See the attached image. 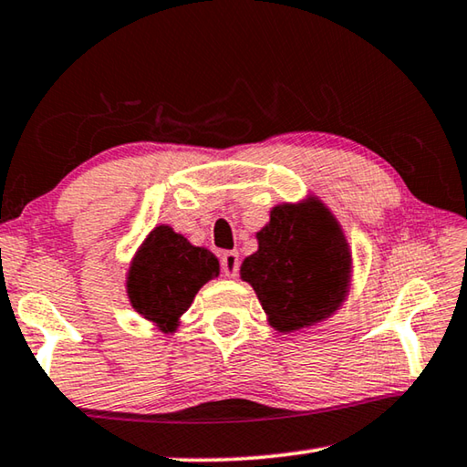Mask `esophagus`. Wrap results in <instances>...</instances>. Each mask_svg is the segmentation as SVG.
Instances as JSON below:
<instances>
[{"mask_svg":"<svg viewBox=\"0 0 467 467\" xmlns=\"http://www.w3.org/2000/svg\"><path fill=\"white\" fill-rule=\"evenodd\" d=\"M239 255L234 251H224L223 257H220V267H223V274L226 278H234L239 274Z\"/></svg>","mask_w":467,"mask_h":467,"instance_id":"34e87169","label":"esophagus"}]
</instances>
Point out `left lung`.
I'll return each instance as SVG.
<instances>
[{"mask_svg":"<svg viewBox=\"0 0 467 467\" xmlns=\"http://www.w3.org/2000/svg\"><path fill=\"white\" fill-rule=\"evenodd\" d=\"M244 257L249 282L274 329L288 334L334 315L350 288L352 255L342 226L317 197L280 203Z\"/></svg>","mask_w":467,"mask_h":467,"instance_id":"1","label":"left lung"}]
</instances>
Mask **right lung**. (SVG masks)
<instances>
[{"instance_id": "right-lung-1", "label": "right lung", "mask_w": 467, "mask_h": 467, "mask_svg": "<svg viewBox=\"0 0 467 467\" xmlns=\"http://www.w3.org/2000/svg\"><path fill=\"white\" fill-rule=\"evenodd\" d=\"M218 274L214 253L193 247L183 234L161 224L146 236L130 265V303L141 317L156 323L164 334H172L197 290Z\"/></svg>"}]
</instances>
